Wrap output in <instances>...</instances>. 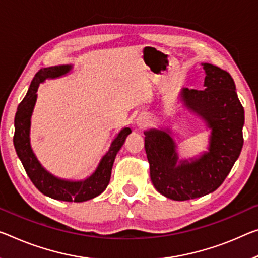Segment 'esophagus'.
<instances>
[{"mask_svg": "<svg viewBox=\"0 0 258 258\" xmlns=\"http://www.w3.org/2000/svg\"><path fill=\"white\" fill-rule=\"evenodd\" d=\"M136 123H137V125H140V126H145L146 124L149 123V116L146 115V114H141V115L137 117Z\"/></svg>", "mask_w": 258, "mask_h": 258, "instance_id": "1", "label": "esophagus"}]
</instances>
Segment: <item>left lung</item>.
Listing matches in <instances>:
<instances>
[{"label":"left lung","instance_id":"obj_1","mask_svg":"<svg viewBox=\"0 0 258 258\" xmlns=\"http://www.w3.org/2000/svg\"><path fill=\"white\" fill-rule=\"evenodd\" d=\"M204 90L183 89L184 106L203 120L209 129V148L198 158L179 160L169 129H149L145 151L150 176L158 191L174 201H187L215 191L239 158L243 146L244 109L234 81L227 71L202 63Z\"/></svg>","mask_w":258,"mask_h":258}]
</instances>
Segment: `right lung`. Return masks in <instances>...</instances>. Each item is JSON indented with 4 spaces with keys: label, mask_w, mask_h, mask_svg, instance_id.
I'll list each match as a JSON object with an SVG mask.
<instances>
[{
    "label": "right lung",
    "mask_w": 258,
    "mask_h": 258,
    "mask_svg": "<svg viewBox=\"0 0 258 258\" xmlns=\"http://www.w3.org/2000/svg\"><path fill=\"white\" fill-rule=\"evenodd\" d=\"M71 68L73 66L69 64L55 66L43 68L35 74L26 96L18 105L17 112H16L14 145L27 176L30 177L39 191L58 201L85 202L99 196L107 188L116 154L123 145L126 136L132 133V129L125 126L117 134V136L110 144L108 151L101 158L97 169L88 179L82 181L60 179L42 167L33 153L30 143L31 116H32L35 101H37V91L40 83L45 82V79L61 77L68 74Z\"/></svg>",
    "instance_id": "right-lung-1"
}]
</instances>
